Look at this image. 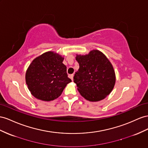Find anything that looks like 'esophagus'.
Instances as JSON below:
<instances>
[{
	"mask_svg": "<svg viewBox=\"0 0 148 148\" xmlns=\"http://www.w3.org/2000/svg\"><path fill=\"white\" fill-rule=\"evenodd\" d=\"M73 74H71V75H69V77L71 78V80H72L73 81Z\"/></svg>",
	"mask_w": 148,
	"mask_h": 148,
	"instance_id": "34e87169",
	"label": "esophagus"
}]
</instances>
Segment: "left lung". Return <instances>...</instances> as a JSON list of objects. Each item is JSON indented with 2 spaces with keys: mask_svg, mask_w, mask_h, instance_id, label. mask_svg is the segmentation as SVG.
<instances>
[{
  "mask_svg": "<svg viewBox=\"0 0 148 148\" xmlns=\"http://www.w3.org/2000/svg\"><path fill=\"white\" fill-rule=\"evenodd\" d=\"M78 71L73 82L83 97L90 101L104 99L113 89L116 77L113 67L106 56L99 50H92L86 55H77Z\"/></svg>",
  "mask_w": 148,
  "mask_h": 148,
  "instance_id": "8db88e82",
  "label": "left lung"
}]
</instances>
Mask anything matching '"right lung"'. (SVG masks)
<instances>
[{
	"mask_svg": "<svg viewBox=\"0 0 148 148\" xmlns=\"http://www.w3.org/2000/svg\"><path fill=\"white\" fill-rule=\"evenodd\" d=\"M64 58L53 51H48L34 59L25 75L26 83L31 93L36 98L51 101L60 96L68 83Z\"/></svg>",
	"mask_w": 148,
	"mask_h": 148,
	"instance_id": "add662e5",
	"label": "right lung"
}]
</instances>
